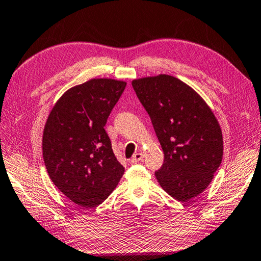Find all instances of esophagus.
I'll return each mask as SVG.
<instances>
[{"label":"esophagus","mask_w":261,"mask_h":261,"mask_svg":"<svg viewBox=\"0 0 261 261\" xmlns=\"http://www.w3.org/2000/svg\"><path fill=\"white\" fill-rule=\"evenodd\" d=\"M142 159H143V154L142 153H136V154L133 155V158L129 160V162L134 164V163H138L140 161H142Z\"/></svg>","instance_id":"1"}]
</instances>
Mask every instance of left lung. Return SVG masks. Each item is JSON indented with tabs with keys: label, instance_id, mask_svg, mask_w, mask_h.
Masks as SVG:
<instances>
[{
	"label": "left lung",
	"instance_id": "1",
	"mask_svg": "<svg viewBox=\"0 0 261 261\" xmlns=\"http://www.w3.org/2000/svg\"><path fill=\"white\" fill-rule=\"evenodd\" d=\"M133 89L149 114L164 153L155 172L164 191L187 202L206 189L223 159L222 129L203 98L168 74L134 79Z\"/></svg>",
	"mask_w": 261,
	"mask_h": 261
}]
</instances>
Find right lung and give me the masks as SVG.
Listing matches in <instances>:
<instances>
[{
    "label": "right lung",
    "instance_id": "obj_1",
    "mask_svg": "<svg viewBox=\"0 0 261 261\" xmlns=\"http://www.w3.org/2000/svg\"><path fill=\"white\" fill-rule=\"evenodd\" d=\"M126 82L94 78L71 87L52 107L43 132V159L51 181L80 206L102 203L125 168L105 130Z\"/></svg>",
    "mask_w": 261,
    "mask_h": 261
}]
</instances>
